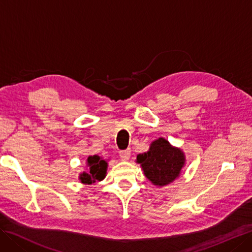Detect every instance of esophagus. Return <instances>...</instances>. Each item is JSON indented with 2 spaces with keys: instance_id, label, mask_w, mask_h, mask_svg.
I'll list each match as a JSON object with an SVG mask.
<instances>
[{
  "instance_id": "34e87169",
  "label": "esophagus",
  "mask_w": 252,
  "mask_h": 252,
  "mask_svg": "<svg viewBox=\"0 0 252 252\" xmlns=\"http://www.w3.org/2000/svg\"><path fill=\"white\" fill-rule=\"evenodd\" d=\"M120 154V158L122 159H124V161H127V159H129V158H130V150L127 149V150H122L119 152Z\"/></svg>"
}]
</instances>
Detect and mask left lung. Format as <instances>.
I'll return each mask as SVG.
<instances>
[{
  "label": "left lung",
  "mask_w": 252,
  "mask_h": 252,
  "mask_svg": "<svg viewBox=\"0 0 252 252\" xmlns=\"http://www.w3.org/2000/svg\"><path fill=\"white\" fill-rule=\"evenodd\" d=\"M147 179L155 185L164 186L179 177L185 163L184 154L174 148L165 139L159 138L152 142L145 154L136 157Z\"/></svg>",
  "instance_id": "8db88e82"
}]
</instances>
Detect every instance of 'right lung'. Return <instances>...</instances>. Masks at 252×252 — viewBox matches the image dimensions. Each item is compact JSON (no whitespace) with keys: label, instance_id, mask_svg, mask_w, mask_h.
Returning <instances> with one entry per match:
<instances>
[{"label":"right lung","instance_id":"right-lung-1","mask_svg":"<svg viewBox=\"0 0 252 252\" xmlns=\"http://www.w3.org/2000/svg\"><path fill=\"white\" fill-rule=\"evenodd\" d=\"M89 166V172H84L81 174V181L84 184H93L95 181H101L105 178L106 169H107V163L105 159L98 156H93L87 158Z\"/></svg>","mask_w":252,"mask_h":252}]
</instances>
